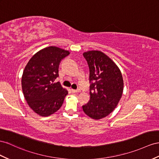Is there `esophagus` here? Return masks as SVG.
<instances>
[{
  "mask_svg": "<svg viewBox=\"0 0 159 159\" xmlns=\"http://www.w3.org/2000/svg\"><path fill=\"white\" fill-rule=\"evenodd\" d=\"M71 91H72V93H76L80 92L79 89H71Z\"/></svg>",
  "mask_w": 159,
  "mask_h": 159,
  "instance_id": "1",
  "label": "esophagus"
}]
</instances>
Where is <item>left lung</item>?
Here are the masks:
<instances>
[{"mask_svg": "<svg viewBox=\"0 0 159 159\" xmlns=\"http://www.w3.org/2000/svg\"><path fill=\"white\" fill-rule=\"evenodd\" d=\"M89 68L90 100L83 105L84 112L95 120L111 113L120 101L124 89V80L119 68L100 51L83 54Z\"/></svg>", "mask_w": 159, "mask_h": 159, "instance_id": "8db88e82", "label": "left lung"}]
</instances>
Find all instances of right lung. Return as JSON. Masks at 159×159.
I'll return each mask as SVG.
<instances>
[{"label": "right lung", "mask_w": 159, "mask_h": 159, "mask_svg": "<svg viewBox=\"0 0 159 159\" xmlns=\"http://www.w3.org/2000/svg\"><path fill=\"white\" fill-rule=\"evenodd\" d=\"M68 51L50 46L32 57L24 69L21 79L23 93L29 106L38 114L48 116L62 106L68 91L55 80L58 68Z\"/></svg>", "instance_id": "right-lung-1"}]
</instances>
